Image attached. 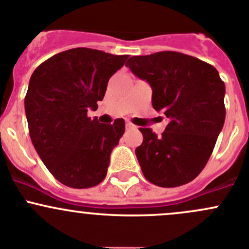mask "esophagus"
<instances>
[{"instance_id": "1", "label": "esophagus", "mask_w": 249, "mask_h": 249, "mask_svg": "<svg viewBox=\"0 0 249 249\" xmlns=\"http://www.w3.org/2000/svg\"><path fill=\"white\" fill-rule=\"evenodd\" d=\"M125 126H126V129H129V130L135 129V125L131 124V123H130V122H126V124H125Z\"/></svg>"}]
</instances>
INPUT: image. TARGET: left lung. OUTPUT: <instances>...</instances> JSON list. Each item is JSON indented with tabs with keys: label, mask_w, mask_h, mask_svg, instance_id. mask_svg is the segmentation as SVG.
<instances>
[{
	"label": "left lung",
	"mask_w": 249,
	"mask_h": 249,
	"mask_svg": "<svg viewBox=\"0 0 249 249\" xmlns=\"http://www.w3.org/2000/svg\"><path fill=\"white\" fill-rule=\"evenodd\" d=\"M126 66L149 83L153 108L169 119L161 136L140 127L143 142L135 153L143 175L162 188L192 182L224 125V82L212 65L170 50L132 56Z\"/></svg>",
	"instance_id": "1"
}]
</instances>
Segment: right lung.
Returning <instances> with one entry per match:
<instances>
[{"instance_id": "obj_1", "label": "right lung", "mask_w": 249, "mask_h": 249, "mask_svg": "<svg viewBox=\"0 0 249 249\" xmlns=\"http://www.w3.org/2000/svg\"><path fill=\"white\" fill-rule=\"evenodd\" d=\"M127 57L73 48L42 62L30 78L25 113L32 144L50 173L67 187L91 188L106 177L125 122L101 124L88 117V110L97 108L109 78Z\"/></svg>"}]
</instances>
